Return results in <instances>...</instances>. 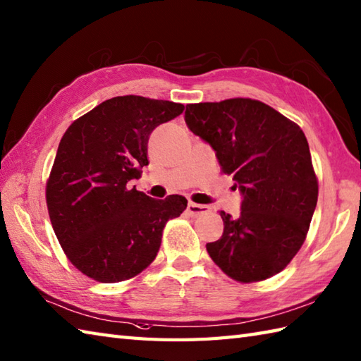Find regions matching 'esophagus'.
Returning a JSON list of instances; mask_svg holds the SVG:
<instances>
[{
  "label": "esophagus",
  "mask_w": 361,
  "mask_h": 361,
  "mask_svg": "<svg viewBox=\"0 0 361 361\" xmlns=\"http://www.w3.org/2000/svg\"><path fill=\"white\" fill-rule=\"evenodd\" d=\"M188 212L190 214L192 217H198V216H203V214H208L209 212V206L206 204H197V203H188Z\"/></svg>",
  "instance_id": "esophagus-1"
}]
</instances>
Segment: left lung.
Listing matches in <instances>:
<instances>
[{
  "label": "left lung",
  "mask_w": 361,
  "mask_h": 361,
  "mask_svg": "<svg viewBox=\"0 0 361 361\" xmlns=\"http://www.w3.org/2000/svg\"><path fill=\"white\" fill-rule=\"evenodd\" d=\"M190 132L216 150L221 172L242 192L240 216L220 211L224 234L206 243L237 282L271 278L296 256L318 202L309 142L293 121L247 97L186 105Z\"/></svg>",
  "instance_id": "1"
}]
</instances>
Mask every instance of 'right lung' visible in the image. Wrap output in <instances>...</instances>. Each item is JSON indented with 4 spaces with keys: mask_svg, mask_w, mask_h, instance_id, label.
I'll return each mask as SVG.
<instances>
[{
    "mask_svg": "<svg viewBox=\"0 0 361 361\" xmlns=\"http://www.w3.org/2000/svg\"><path fill=\"white\" fill-rule=\"evenodd\" d=\"M185 110L183 104L118 96L75 119L60 140L46 183V204L70 262L111 283L135 278L157 257L163 229L188 200H155L128 189L149 164V136Z\"/></svg>",
    "mask_w": 361,
    "mask_h": 361,
    "instance_id": "1",
    "label": "right lung"
}]
</instances>
